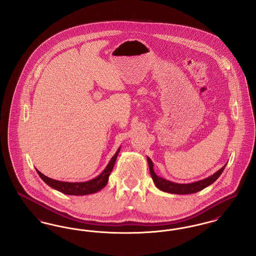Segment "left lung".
Instances as JSON below:
<instances>
[{
  "label": "left lung",
  "mask_w": 256,
  "mask_h": 256,
  "mask_svg": "<svg viewBox=\"0 0 256 256\" xmlns=\"http://www.w3.org/2000/svg\"><path fill=\"white\" fill-rule=\"evenodd\" d=\"M146 160L148 163V168H150V172L152 176V178L154 180V182L156 184V186L158 188L159 190L166 192V193H170V194H178V195H188V194H194L196 193L204 188H206L207 186L211 185L212 183L215 182L220 176L222 174V170H224L226 164L222 167L219 170H217L215 174H213L212 176H208L204 180L196 182L186 183V184H182V183H176L167 180L163 178L158 176L154 170V163L150 160V158L146 156Z\"/></svg>",
  "instance_id": "obj_1"
}]
</instances>
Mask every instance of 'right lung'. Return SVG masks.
<instances>
[{"label":"right lung","instance_id":"add662e5","mask_svg":"<svg viewBox=\"0 0 256 256\" xmlns=\"http://www.w3.org/2000/svg\"><path fill=\"white\" fill-rule=\"evenodd\" d=\"M120 148H118V150L115 152V154L112 156V158L110 159V161L108 162V166L106 167V169L102 170L95 178H93L91 180H88V182H60V180H56L50 178L48 176H44L42 172H40L38 170H36L37 174L42 178V180L46 184H48L50 187L60 191L63 194L72 196H84L94 194L98 191L102 190L108 184L110 172L113 170V167H114L115 161H116L117 156H118V154L120 152Z\"/></svg>","mask_w":256,"mask_h":256}]
</instances>
